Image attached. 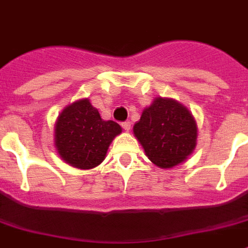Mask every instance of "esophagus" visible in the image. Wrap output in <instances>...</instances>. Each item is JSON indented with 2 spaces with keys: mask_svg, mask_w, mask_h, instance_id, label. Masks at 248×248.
I'll use <instances>...</instances> for the list:
<instances>
[{
  "mask_svg": "<svg viewBox=\"0 0 248 248\" xmlns=\"http://www.w3.org/2000/svg\"><path fill=\"white\" fill-rule=\"evenodd\" d=\"M122 126H123V129L125 130V132H129V130H130V128H132V124H130V122H124V123H122Z\"/></svg>",
  "mask_w": 248,
  "mask_h": 248,
  "instance_id": "esophagus-1",
  "label": "esophagus"
}]
</instances>
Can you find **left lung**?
Masks as SVG:
<instances>
[{
	"instance_id": "8db88e82",
	"label": "left lung",
	"mask_w": 248,
	"mask_h": 248,
	"mask_svg": "<svg viewBox=\"0 0 248 248\" xmlns=\"http://www.w3.org/2000/svg\"><path fill=\"white\" fill-rule=\"evenodd\" d=\"M134 137L152 163L162 169L179 166L193 153L198 126L183 104L158 96L133 126Z\"/></svg>"
}]
</instances>
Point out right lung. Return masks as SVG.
I'll use <instances>...</instances> for the list:
<instances>
[{
	"label": "right lung",
	"mask_w": 248,
	"mask_h": 248,
	"mask_svg": "<svg viewBox=\"0 0 248 248\" xmlns=\"http://www.w3.org/2000/svg\"><path fill=\"white\" fill-rule=\"evenodd\" d=\"M120 133L122 126L113 120L101 119L98 109L85 98L74 101L59 114L54 144L69 166L93 169L105 159L110 143Z\"/></svg>",
	"instance_id": "obj_1"
}]
</instances>
